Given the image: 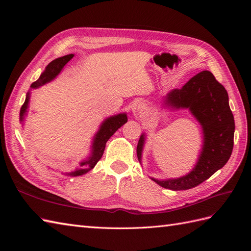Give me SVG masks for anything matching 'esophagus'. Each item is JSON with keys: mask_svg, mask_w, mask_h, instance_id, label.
I'll use <instances>...</instances> for the list:
<instances>
[{"mask_svg": "<svg viewBox=\"0 0 251 251\" xmlns=\"http://www.w3.org/2000/svg\"><path fill=\"white\" fill-rule=\"evenodd\" d=\"M137 110H138V112L141 114V115H147V113H148V109H147V107L144 104H139L138 105V108H137Z\"/></svg>", "mask_w": 251, "mask_h": 251, "instance_id": "obj_1", "label": "esophagus"}]
</instances>
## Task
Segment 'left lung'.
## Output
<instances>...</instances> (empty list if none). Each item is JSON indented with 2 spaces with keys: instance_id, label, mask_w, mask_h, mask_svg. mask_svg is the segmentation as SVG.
Listing matches in <instances>:
<instances>
[{
  "instance_id": "obj_1",
  "label": "left lung",
  "mask_w": 251,
  "mask_h": 251,
  "mask_svg": "<svg viewBox=\"0 0 251 251\" xmlns=\"http://www.w3.org/2000/svg\"><path fill=\"white\" fill-rule=\"evenodd\" d=\"M162 107L171 110H188L202 127L203 146L194 169L179 178H151L157 184L172 191H184L201 184L230 158L233 148L234 120L228 103V94L209 71H202L181 89H174L162 97ZM146 134L137 144L141 163Z\"/></svg>"
}]
</instances>
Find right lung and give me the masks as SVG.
Instances as JSON below:
<instances>
[{
	"mask_svg": "<svg viewBox=\"0 0 251 251\" xmlns=\"http://www.w3.org/2000/svg\"><path fill=\"white\" fill-rule=\"evenodd\" d=\"M74 54H68L62 57H58L46 67V69L41 74L40 78L36 81H34L31 85V89H37L46 83L52 81L54 79L57 75L62 72L64 69V67L66 64L69 62L70 59H72ZM29 101H30V91L26 95V100L24 104L22 105L21 111H20V121L23 125L25 121V116L27 115L28 108H29ZM127 121V116L126 113H120L116 114V115L110 116L108 118H105L100 126V130L96 132L94 135L92 144H91V150L89 155L82 159V160L79 162L78 168L75 169L74 171H71L69 173H63L66 176H70V177H77L81 176V175H85L88 172L92 170L96 163L100 160V158L102 157L103 151L105 148V143L110 139L111 136L115 133L120 126H123Z\"/></svg>",
	"mask_w": 251,
	"mask_h": 251,
	"instance_id": "obj_1",
	"label": "right lung"
}]
</instances>
